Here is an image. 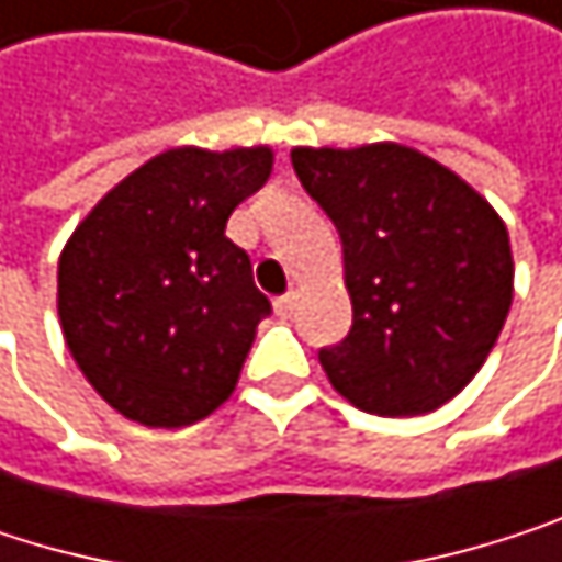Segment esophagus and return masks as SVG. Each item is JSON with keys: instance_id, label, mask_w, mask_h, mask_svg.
I'll use <instances>...</instances> for the list:
<instances>
[{"instance_id": "obj_1", "label": "esophagus", "mask_w": 562, "mask_h": 562, "mask_svg": "<svg viewBox=\"0 0 562 562\" xmlns=\"http://www.w3.org/2000/svg\"><path fill=\"white\" fill-rule=\"evenodd\" d=\"M272 310H276V316H279V319H290V316H293V310H296V293L279 296V300L272 303Z\"/></svg>"}]
</instances>
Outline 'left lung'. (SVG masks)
<instances>
[{
  "label": "left lung",
  "instance_id": "1",
  "mask_svg": "<svg viewBox=\"0 0 562 562\" xmlns=\"http://www.w3.org/2000/svg\"><path fill=\"white\" fill-rule=\"evenodd\" d=\"M293 167L342 239L352 329L319 352L333 389L382 418L441 408L481 372L514 303L504 220L395 140L293 147Z\"/></svg>",
  "mask_w": 562,
  "mask_h": 562
}]
</instances>
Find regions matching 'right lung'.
Wrapping results in <instances>:
<instances>
[{
    "label": "right lung",
    "mask_w": 562,
    "mask_h": 562,
    "mask_svg": "<svg viewBox=\"0 0 562 562\" xmlns=\"http://www.w3.org/2000/svg\"><path fill=\"white\" fill-rule=\"evenodd\" d=\"M272 147H170L114 183L58 256V319L91 389L127 422L183 428L236 389L269 300L226 220Z\"/></svg>",
    "instance_id": "1"
}]
</instances>
